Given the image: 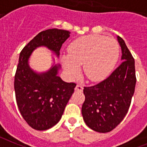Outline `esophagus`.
Instances as JSON below:
<instances>
[{
	"instance_id": "obj_1",
	"label": "esophagus",
	"mask_w": 147,
	"mask_h": 147,
	"mask_svg": "<svg viewBox=\"0 0 147 147\" xmlns=\"http://www.w3.org/2000/svg\"><path fill=\"white\" fill-rule=\"evenodd\" d=\"M75 91L82 92L83 89H84V88H83V86H81V84H77V86H75Z\"/></svg>"
}]
</instances>
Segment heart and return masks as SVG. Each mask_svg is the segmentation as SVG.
Masks as SVG:
<instances>
[{
    "mask_svg": "<svg viewBox=\"0 0 147 147\" xmlns=\"http://www.w3.org/2000/svg\"><path fill=\"white\" fill-rule=\"evenodd\" d=\"M69 55L61 58L63 67L70 77H77L80 66L88 80L98 82L112 72L119 54L115 40L99 35H89L78 38L69 47Z\"/></svg>",
    "mask_w": 147,
    "mask_h": 147,
    "instance_id": "obj_1",
    "label": "heart"
}]
</instances>
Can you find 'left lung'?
Masks as SVG:
<instances>
[{
	"label": "left lung",
	"mask_w": 147,
	"mask_h": 147,
	"mask_svg": "<svg viewBox=\"0 0 147 147\" xmlns=\"http://www.w3.org/2000/svg\"><path fill=\"white\" fill-rule=\"evenodd\" d=\"M117 39L122 63L104 81L84 89L83 118L89 128L101 133L110 132L122 121L135 92V60L124 40L119 36Z\"/></svg>",
	"instance_id": "obj_1"
}]
</instances>
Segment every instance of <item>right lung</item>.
I'll return each instance as SVG.
<instances>
[{
    "label": "right lung",
    "instance_id": "1",
    "mask_svg": "<svg viewBox=\"0 0 147 147\" xmlns=\"http://www.w3.org/2000/svg\"><path fill=\"white\" fill-rule=\"evenodd\" d=\"M70 36L66 30L49 29L40 32L28 43L19 56L15 75V98L20 114L36 130H47L59 122L76 84L66 83L58 75L59 63H54L46 72L30 67L29 60L35 49L47 47L59 58L62 44Z\"/></svg>",
    "mask_w": 147,
    "mask_h": 147
}]
</instances>
